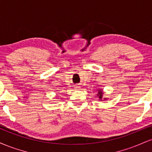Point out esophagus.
<instances>
[{"label": "esophagus", "mask_w": 152, "mask_h": 152, "mask_svg": "<svg viewBox=\"0 0 152 152\" xmlns=\"http://www.w3.org/2000/svg\"><path fill=\"white\" fill-rule=\"evenodd\" d=\"M81 88V86H76V89H78V88Z\"/></svg>", "instance_id": "34e87169"}]
</instances>
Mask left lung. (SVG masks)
<instances>
[{"mask_svg": "<svg viewBox=\"0 0 152 152\" xmlns=\"http://www.w3.org/2000/svg\"><path fill=\"white\" fill-rule=\"evenodd\" d=\"M97 96H98L99 101H103V100H106V98H103V95H104V91L102 88H99L97 89Z\"/></svg>", "mask_w": 152, "mask_h": 152, "instance_id": "obj_1", "label": "left lung"}]
</instances>
